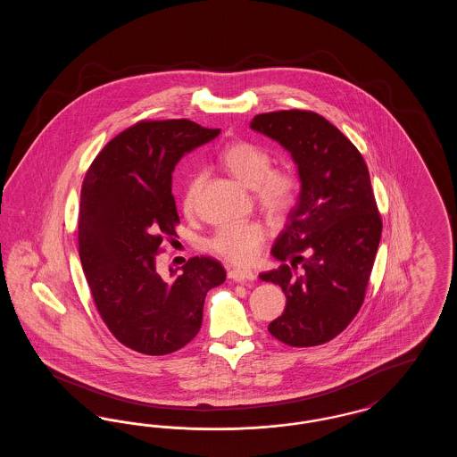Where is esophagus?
<instances>
[{
  "label": "esophagus",
  "instance_id": "1",
  "mask_svg": "<svg viewBox=\"0 0 457 457\" xmlns=\"http://www.w3.org/2000/svg\"><path fill=\"white\" fill-rule=\"evenodd\" d=\"M228 278L237 281V283H252L255 279V274L252 270H238V269H233L228 272Z\"/></svg>",
  "mask_w": 457,
  "mask_h": 457
}]
</instances>
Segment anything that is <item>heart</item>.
Instances as JSON below:
<instances>
[{
    "label": "heart",
    "instance_id": "1",
    "mask_svg": "<svg viewBox=\"0 0 457 457\" xmlns=\"http://www.w3.org/2000/svg\"><path fill=\"white\" fill-rule=\"evenodd\" d=\"M222 168L241 185L252 188L255 205L267 218L284 219L296 205L300 183L289 168H272V155L261 145L238 140L220 154ZM204 185V174L190 176L183 192V211L192 216ZM265 243V231L259 222H241L222 226L209 239V250L219 259L246 267L259 259Z\"/></svg>",
    "mask_w": 457,
    "mask_h": 457
}]
</instances>
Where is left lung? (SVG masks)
Here are the masks:
<instances>
[{
	"label": "left lung",
	"instance_id": "8db88e82",
	"mask_svg": "<svg viewBox=\"0 0 457 457\" xmlns=\"http://www.w3.org/2000/svg\"><path fill=\"white\" fill-rule=\"evenodd\" d=\"M250 127L291 153L302 179L300 200L272 246L283 263L261 276L286 295L284 313L269 332L293 348L319 346L351 324L367 295L382 235L369 168L348 137L319 112H262Z\"/></svg>",
	"mask_w": 457,
	"mask_h": 457
}]
</instances>
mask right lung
I'll return each mask as SVG.
<instances>
[{
	"label": "right lung",
	"mask_w": 457,
	"mask_h": 457,
	"mask_svg": "<svg viewBox=\"0 0 457 457\" xmlns=\"http://www.w3.org/2000/svg\"><path fill=\"white\" fill-rule=\"evenodd\" d=\"M190 120H142L109 140L82 183L79 253L94 304L109 332L149 356L187 346L202 326L209 289L226 270L194 257L164 281L162 243L176 237L173 170L181 155L219 135Z\"/></svg>",
	"instance_id": "right-lung-1"
}]
</instances>
